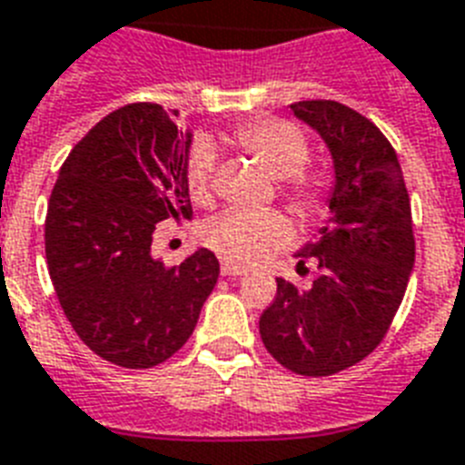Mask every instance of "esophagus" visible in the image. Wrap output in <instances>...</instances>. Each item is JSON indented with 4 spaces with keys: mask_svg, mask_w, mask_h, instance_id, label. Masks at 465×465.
<instances>
[{
    "mask_svg": "<svg viewBox=\"0 0 465 465\" xmlns=\"http://www.w3.org/2000/svg\"><path fill=\"white\" fill-rule=\"evenodd\" d=\"M222 274L224 277H243L245 270L239 265H232V262H222Z\"/></svg>",
    "mask_w": 465,
    "mask_h": 465,
    "instance_id": "34e87169",
    "label": "esophagus"
}]
</instances>
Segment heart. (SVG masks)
Masks as SVG:
<instances>
[{"label": "heart", "mask_w": 465, "mask_h": 465, "mask_svg": "<svg viewBox=\"0 0 465 465\" xmlns=\"http://www.w3.org/2000/svg\"><path fill=\"white\" fill-rule=\"evenodd\" d=\"M233 145L248 154L272 179H282L284 193L301 210L320 207L318 181L303 172L308 160V141L293 124L282 119H260L233 131ZM214 150L198 143L186 162V188L191 198L205 205L213 198ZM292 222L277 210L267 213H224L205 226L203 239L220 258L233 265H255L260 260L292 241Z\"/></svg>", "instance_id": "b5f03b06"}]
</instances>
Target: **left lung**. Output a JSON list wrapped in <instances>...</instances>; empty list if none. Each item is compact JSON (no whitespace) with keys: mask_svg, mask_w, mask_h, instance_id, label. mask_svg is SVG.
Wrapping results in <instances>:
<instances>
[{"mask_svg":"<svg viewBox=\"0 0 465 465\" xmlns=\"http://www.w3.org/2000/svg\"><path fill=\"white\" fill-rule=\"evenodd\" d=\"M330 147V222L296 252L315 258L318 279L296 289L277 279L260 318L270 356L296 375L324 377L361 363L382 341L416 262L411 200L394 147L375 124L334 100L292 104Z\"/></svg>","mask_w":465,"mask_h":465,"instance_id":"1","label":"left lung"}]
</instances>
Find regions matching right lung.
<instances>
[{
    "label": "right lung",
    "mask_w": 465,
    "mask_h": 465,
    "mask_svg": "<svg viewBox=\"0 0 465 465\" xmlns=\"http://www.w3.org/2000/svg\"><path fill=\"white\" fill-rule=\"evenodd\" d=\"M191 141L160 104H126L83 135L49 195L45 255L56 298L81 341L122 368L172 358L220 277L207 248L176 267L153 258L154 226L193 214Z\"/></svg>",
    "instance_id": "1"
}]
</instances>
